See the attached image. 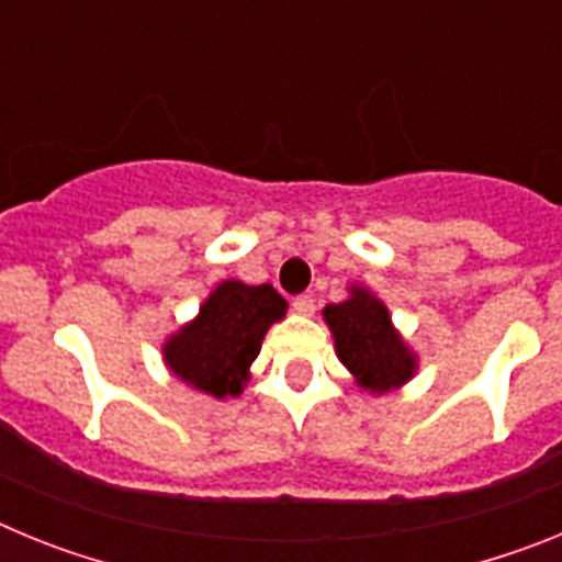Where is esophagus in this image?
<instances>
[{"label":"esophagus","mask_w":562,"mask_h":562,"mask_svg":"<svg viewBox=\"0 0 562 562\" xmlns=\"http://www.w3.org/2000/svg\"><path fill=\"white\" fill-rule=\"evenodd\" d=\"M292 310L301 312V315H312V312H315V297H312L310 292H304V295H295L292 297Z\"/></svg>","instance_id":"esophagus-1"}]
</instances>
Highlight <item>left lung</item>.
<instances>
[{
	"mask_svg": "<svg viewBox=\"0 0 562 562\" xmlns=\"http://www.w3.org/2000/svg\"><path fill=\"white\" fill-rule=\"evenodd\" d=\"M340 362L371 394L400 389L416 371V355L396 335L380 297L351 286V297L324 310Z\"/></svg>",
	"mask_w": 562,
	"mask_h": 562,
	"instance_id": "obj_1",
	"label": "left lung"
}]
</instances>
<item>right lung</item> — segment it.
<instances>
[{
    "label": "right lung",
    "instance_id": "add662e5",
    "mask_svg": "<svg viewBox=\"0 0 562 562\" xmlns=\"http://www.w3.org/2000/svg\"><path fill=\"white\" fill-rule=\"evenodd\" d=\"M286 315V301L270 284L222 281L200 315L162 346L168 369L196 391L238 396L267 329Z\"/></svg>",
    "mask_w": 562,
    "mask_h": 562
}]
</instances>
